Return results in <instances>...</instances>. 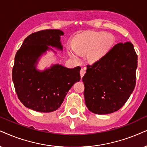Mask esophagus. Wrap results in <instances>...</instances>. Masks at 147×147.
I'll use <instances>...</instances> for the list:
<instances>
[{
	"instance_id": "1",
	"label": "esophagus",
	"mask_w": 147,
	"mask_h": 147,
	"mask_svg": "<svg viewBox=\"0 0 147 147\" xmlns=\"http://www.w3.org/2000/svg\"><path fill=\"white\" fill-rule=\"evenodd\" d=\"M85 73V68H82V69L81 70V71H80V75H81V77L82 78L83 76H84Z\"/></svg>"
}]
</instances>
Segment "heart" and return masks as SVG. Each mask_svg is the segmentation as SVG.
Masks as SVG:
<instances>
[{"mask_svg":"<svg viewBox=\"0 0 147 147\" xmlns=\"http://www.w3.org/2000/svg\"><path fill=\"white\" fill-rule=\"evenodd\" d=\"M115 39L111 34L102 32L86 31L75 37L73 47H68L70 57L79 58V54H87V60L94 64L102 59L111 49Z\"/></svg>","mask_w":147,"mask_h":147,"instance_id":"b5f03b06","label":"heart"}]
</instances>
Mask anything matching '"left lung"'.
I'll list each match as a JSON object with an SVG mask.
<instances>
[{
	"label": "left lung",
	"instance_id": "1",
	"mask_svg": "<svg viewBox=\"0 0 147 147\" xmlns=\"http://www.w3.org/2000/svg\"><path fill=\"white\" fill-rule=\"evenodd\" d=\"M137 60L131 42H119L99 62L87 65L82 81L89 111L97 115L109 114L125 105L134 90Z\"/></svg>",
	"mask_w": 147,
	"mask_h": 147
}]
</instances>
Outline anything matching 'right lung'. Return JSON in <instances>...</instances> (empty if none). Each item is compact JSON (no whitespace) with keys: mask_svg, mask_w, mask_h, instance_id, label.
I'll return each instance as SVG.
<instances>
[{"mask_svg":"<svg viewBox=\"0 0 147 147\" xmlns=\"http://www.w3.org/2000/svg\"><path fill=\"white\" fill-rule=\"evenodd\" d=\"M62 35L64 32L60 30H44L32 33L24 39L16 53L13 82L21 102L33 111L41 113L56 111L72 85L81 79L80 66L68 68L55 64L43 70L36 68L40 57L47 51L56 53L51 47L62 51L60 41Z\"/></svg>","mask_w":147,"mask_h":147,"instance_id":"obj_1","label":"right lung"}]
</instances>
